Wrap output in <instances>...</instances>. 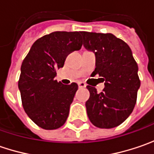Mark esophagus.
I'll return each instance as SVG.
<instances>
[{
    "label": "esophagus",
    "mask_w": 154,
    "mask_h": 154,
    "mask_svg": "<svg viewBox=\"0 0 154 154\" xmlns=\"http://www.w3.org/2000/svg\"><path fill=\"white\" fill-rule=\"evenodd\" d=\"M78 86L80 88H84V87H86V85L84 82H78Z\"/></svg>",
    "instance_id": "34e87169"
}]
</instances>
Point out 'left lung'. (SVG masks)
I'll return each mask as SVG.
<instances>
[{
  "mask_svg": "<svg viewBox=\"0 0 154 154\" xmlns=\"http://www.w3.org/2000/svg\"><path fill=\"white\" fill-rule=\"evenodd\" d=\"M84 46L96 56L92 74L103 77L104 88L98 93L87 86L90 98L86 101L87 116L100 128L119 126L132 113L140 86L138 65L129 46L111 33L82 32Z\"/></svg>",
  "mask_w": 154,
  "mask_h": 154,
  "instance_id": "8db88e82",
  "label": "left lung"
}]
</instances>
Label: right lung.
I'll return each mask as SVG.
<instances>
[{"label":"right lung","instance_id":"add662e5","mask_svg":"<svg viewBox=\"0 0 154 154\" xmlns=\"http://www.w3.org/2000/svg\"><path fill=\"white\" fill-rule=\"evenodd\" d=\"M83 32H54L38 38L21 65L19 80L21 101L28 116L44 129H56L67 121L76 83L55 80L71 52L79 51Z\"/></svg>","mask_w":154,"mask_h":154}]
</instances>
